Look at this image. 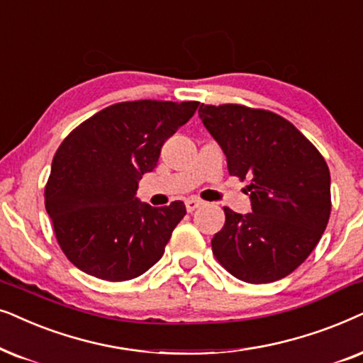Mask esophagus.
<instances>
[{
  "label": "esophagus",
  "mask_w": 363,
  "mask_h": 363,
  "mask_svg": "<svg viewBox=\"0 0 363 363\" xmlns=\"http://www.w3.org/2000/svg\"><path fill=\"white\" fill-rule=\"evenodd\" d=\"M199 206H202V201L197 199V197H189V199H186L187 212H194Z\"/></svg>",
  "instance_id": "esophagus-1"
}]
</instances>
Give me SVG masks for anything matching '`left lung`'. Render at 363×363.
Segmentation results:
<instances>
[{"label":"left lung","instance_id":"left-lung-1","mask_svg":"<svg viewBox=\"0 0 363 363\" xmlns=\"http://www.w3.org/2000/svg\"><path fill=\"white\" fill-rule=\"evenodd\" d=\"M199 118L227 157L230 176L249 179L252 212L224 207L212 252L244 282L286 277L320 240L330 217L325 159L279 114L239 104H201Z\"/></svg>","mask_w":363,"mask_h":363}]
</instances>
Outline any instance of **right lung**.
<instances>
[{
    "label": "right lung",
    "mask_w": 363,
    "mask_h": 363,
    "mask_svg": "<svg viewBox=\"0 0 363 363\" xmlns=\"http://www.w3.org/2000/svg\"><path fill=\"white\" fill-rule=\"evenodd\" d=\"M197 101H133L109 106L61 143L45 189L57 244L77 269L121 282L146 272L186 206L152 207L136 197L166 139L194 116Z\"/></svg>",
    "instance_id": "obj_1"
}]
</instances>
